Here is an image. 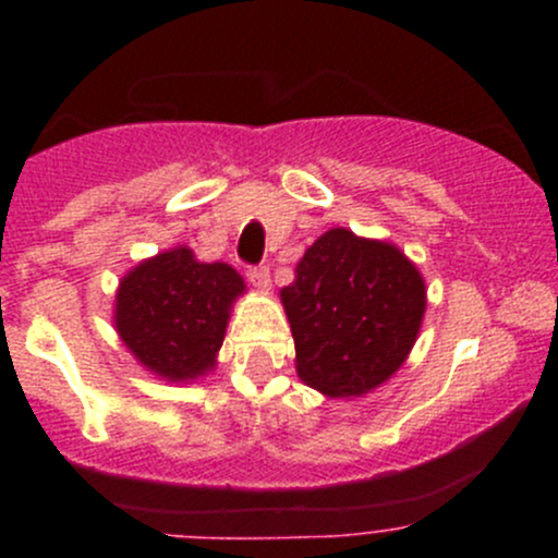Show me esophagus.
<instances>
[{
    "mask_svg": "<svg viewBox=\"0 0 558 558\" xmlns=\"http://www.w3.org/2000/svg\"><path fill=\"white\" fill-rule=\"evenodd\" d=\"M247 280H251L258 291H269V267H264V264L251 267L247 269Z\"/></svg>",
    "mask_w": 558,
    "mask_h": 558,
    "instance_id": "esophagus-1",
    "label": "esophagus"
}]
</instances>
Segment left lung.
<instances>
[{
    "mask_svg": "<svg viewBox=\"0 0 558 558\" xmlns=\"http://www.w3.org/2000/svg\"><path fill=\"white\" fill-rule=\"evenodd\" d=\"M280 302L300 378L326 397H364L415 345L426 283L397 245L337 227L307 247Z\"/></svg>",
    "mask_w": 558,
    "mask_h": 558,
    "instance_id": "obj_1",
    "label": "left lung"
}]
</instances>
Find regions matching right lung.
<instances>
[{
    "mask_svg": "<svg viewBox=\"0 0 558 558\" xmlns=\"http://www.w3.org/2000/svg\"><path fill=\"white\" fill-rule=\"evenodd\" d=\"M243 291L245 280L229 264L196 262L191 247H172L123 275L116 329L145 369L172 384L194 380L216 367Z\"/></svg>",
    "mask_w": 558,
    "mask_h": 558,
    "instance_id": "1",
    "label": "right lung"
}]
</instances>
